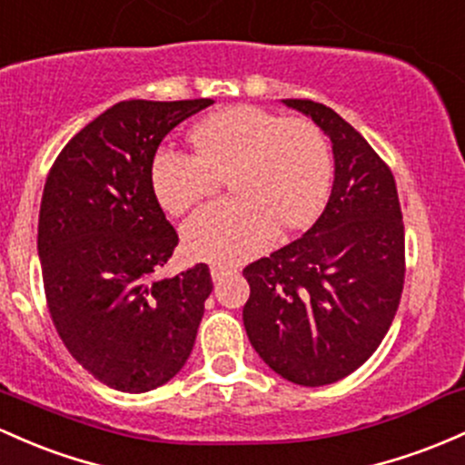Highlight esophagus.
Segmentation results:
<instances>
[{
  "mask_svg": "<svg viewBox=\"0 0 465 465\" xmlns=\"http://www.w3.org/2000/svg\"><path fill=\"white\" fill-rule=\"evenodd\" d=\"M233 272H236V267H233V264H223V262L212 264V278L213 280H221V278H224V275H229Z\"/></svg>",
  "mask_w": 465,
  "mask_h": 465,
  "instance_id": "obj_1",
  "label": "esophagus"
}]
</instances>
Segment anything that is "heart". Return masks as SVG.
Wrapping results in <instances>:
<instances>
[{
	"label": "heart",
	"instance_id": "heart-1",
	"mask_svg": "<svg viewBox=\"0 0 465 465\" xmlns=\"http://www.w3.org/2000/svg\"><path fill=\"white\" fill-rule=\"evenodd\" d=\"M192 152L161 147L152 158V187L163 209L187 212L224 176L236 196L196 212L183 227L196 258L233 262L264 252L278 227L313 223L331 183V147L322 127L302 116L236 105L192 130Z\"/></svg>",
	"mask_w": 465,
	"mask_h": 465
}]
</instances>
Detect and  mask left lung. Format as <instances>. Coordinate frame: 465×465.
Listing matches in <instances>:
<instances>
[{"label":"left lung","instance_id":"left-lung-1","mask_svg":"<svg viewBox=\"0 0 465 465\" xmlns=\"http://www.w3.org/2000/svg\"><path fill=\"white\" fill-rule=\"evenodd\" d=\"M333 143L335 181L322 216L298 241L247 264L242 322L275 373L300 386L360 369L400 307L406 273L395 176L353 125L309 99H282Z\"/></svg>","mask_w":465,"mask_h":465}]
</instances>
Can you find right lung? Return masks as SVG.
I'll list each match as a JSON object with an SVG mask.
<instances>
[{
    "label": "right lung",
    "mask_w": 465,
    "mask_h": 465,
    "mask_svg": "<svg viewBox=\"0 0 465 465\" xmlns=\"http://www.w3.org/2000/svg\"><path fill=\"white\" fill-rule=\"evenodd\" d=\"M212 99L121 101L54 158L37 249L50 318L70 355L105 386L147 392L185 366L212 273L205 262L156 280L178 233L152 187L167 132Z\"/></svg>",
    "instance_id": "obj_1"
}]
</instances>
